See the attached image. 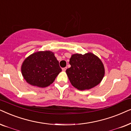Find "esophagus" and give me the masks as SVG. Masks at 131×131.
Returning a JSON list of instances; mask_svg holds the SVG:
<instances>
[{"mask_svg":"<svg viewBox=\"0 0 131 131\" xmlns=\"http://www.w3.org/2000/svg\"><path fill=\"white\" fill-rule=\"evenodd\" d=\"M67 67H64V68H62V70L63 71H65L66 70H67Z\"/></svg>","mask_w":131,"mask_h":131,"instance_id":"obj_1","label":"esophagus"}]
</instances>
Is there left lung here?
I'll return each mask as SVG.
<instances>
[{
	"instance_id": "obj_1",
	"label": "left lung",
	"mask_w": 131,
	"mask_h": 131,
	"mask_svg": "<svg viewBox=\"0 0 131 131\" xmlns=\"http://www.w3.org/2000/svg\"><path fill=\"white\" fill-rule=\"evenodd\" d=\"M67 75L72 85L80 90L90 89L97 86L104 76V67L101 60L91 53L75 54L71 56Z\"/></svg>"
}]
</instances>
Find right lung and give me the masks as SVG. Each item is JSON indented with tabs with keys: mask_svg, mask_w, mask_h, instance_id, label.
I'll return each mask as SVG.
<instances>
[{
	"mask_svg": "<svg viewBox=\"0 0 131 131\" xmlns=\"http://www.w3.org/2000/svg\"><path fill=\"white\" fill-rule=\"evenodd\" d=\"M62 69L53 52L38 51L25 59L21 72L26 81L39 88H45L54 81Z\"/></svg>",
	"mask_w": 131,
	"mask_h": 131,
	"instance_id": "1",
	"label": "right lung"
}]
</instances>
